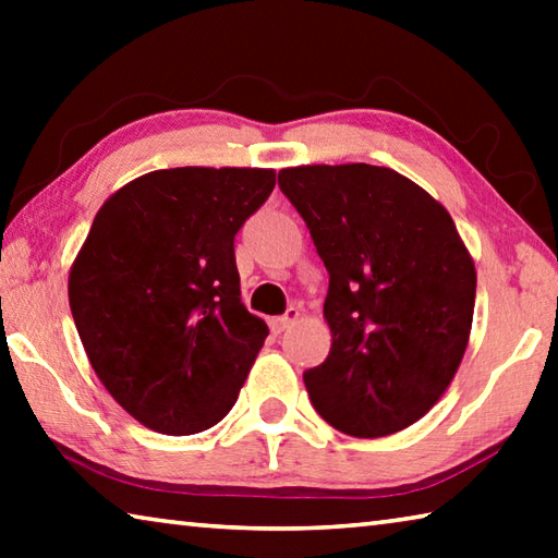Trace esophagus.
<instances>
[{"label":"esophagus","mask_w":558,"mask_h":558,"mask_svg":"<svg viewBox=\"0 0 558 558\" xmlns=\"http://www.w3.org/2000/svg\"><path fill=\"white\" fill-rule=\"evenodd\" d=\"M298 319H300V310L292 305V307L286 310V315L278 317V319H272V329H276V332H286V329L295 325Z\"/></svg>","instance_id":"1"}]
</instances>
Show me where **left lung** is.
<instances>
[{
	"label": "left lung",
	"mask_w": 558,
	"mask_h": 558,
	"mask_svg": "<svg viewBox=\"0 0 558 558\" xmlns=\"http://www.w3.org/2000/svg\"><path fill=\"white\" fill-rule=\"evenodd\" d=\"M329 272L332 349L302 374L337 430L381 438L423 418L456 376L475 310V263L450 214L389 167L280 169Z\"/></svg>",
	"instance_id": "obj_1"
}]
</instances>
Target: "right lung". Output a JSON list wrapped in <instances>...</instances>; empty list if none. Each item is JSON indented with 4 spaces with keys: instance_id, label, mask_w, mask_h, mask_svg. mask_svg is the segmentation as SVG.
Instances as JSON below:
<instances>
[{
    "instance_id": "obj_1",
    "label": "right lung",
    "mask_w": 558,
    "mask_h": 558,
    "mask_svg": "<svg viewBox=\"0 0 558 558\" xmlns=\"http://www.w3.org/2000/svg\"><path fill=\"white\" fill-rule=\"evenodd\" d=\"M272 169H157L100 206L69 276L75 329L122 409L192 436L233 409L268 337L241 302L233 239Z\"/></svg>"
}]
</instances>
